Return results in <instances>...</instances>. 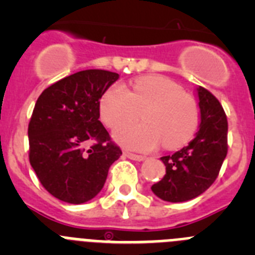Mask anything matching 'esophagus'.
Masks as SVG:
<instances>
[{"label":"esophagus","mask_w":255,"mask_h":255,"mask_svg":"<svg viewBox=\"0 0 255 255\" xmlns=\"http://www.w3.org/2000/svg\"><path fill=\"white\" fill-rule=\"evenodd\" d=\"M124 154H125L126 157H128V158H130V159H134V161H144V159H145V155L135 154V153L128 152V150H125V152H124Z\"/></svg>","instance_id":"esophagus-1"}]
</instances>
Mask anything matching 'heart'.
I'll use <instances>...</instances> for the list:
<instances>
[{
  "mask_svg": "<svg viewBox=\"0 0 255 255\" xmlns=\"http://www.w3.org/2000/svg\"><path fill=\"white\" fill-rule=\"evenodd\" d=\"M100 111L103 123L111 129L138 119L143 112L144 123L128 124L115 132L119 143L143 152L161 143L166 149L182 147L194 135L199 123L194 97L173 80L159 75L136 79L131 91L112 85L101 98Z\"/></svg>",
  "mask_w": 255,
  "mask_h": 255,
  "instance_id": "heart-1",
  "label": "heart"
}]
</instances>
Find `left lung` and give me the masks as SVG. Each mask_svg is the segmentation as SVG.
Here are the masks:
<instances>
[{"instance_id": "1", "label": "left lung", "mask_w": 255, "mask_h": 255, "mask_svg": "<svg viewBox=\"0 0 255 255\" xmlns=\"http://www.w3.org/2000/svg\"><path fill=\"white\" fill-rule=\"evenodd\" d=\"M200 108L199 131L189 145L161 157L166 175L152 185V191L166 202L197 198L216 181L226 158L227 117L220 101L206 88H198Z\"/></svg>"}]
</instances>
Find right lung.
Listing matches in <instances>:
<instances>
[{"label": "right lung", "instance_id": "add662e5", "mask_svg": "<svg viewBox=\"0 0 255 255\" xmlns=\"http://www.w3.org/2000/svg\"><path fill=\"white\" fill-rule=\"evenodd\" d=\"M117 79L107 70H83L52 84L37 100L28 126L29 162L43 188L62 202L93 199L123 154L98 120L100 100Z\"/></svg>", "mask_w": 255, "mask_h": 255}]
</instances>
